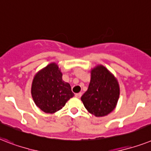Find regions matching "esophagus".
I'll use <instances>...</instances> for the list:
<instances>
[{
    "label": "esophagus",
    "mask_w": 151,
    "mask_h": 151,
    "mask_svg": "<svg viewBox=\"0 0 151 151\" xmlns=\"http://www.w3.org/2000/svg\"><path fill=\"white\" fill-rule=\"evenodd\" d=\"M75 96H76V97H78V98H79V97H81L82 93H76V94H75Z\"/></svg>",
    "instance_id": "34e87169"
}]
</instances>
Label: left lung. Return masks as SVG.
<instances>
[{"instance_id": "1", "label": "left lung", "mask_w": 151, "mask_h": 151, "mask_svg": "<svg viewBox=\"0 0 151 151\" xmlns=\"http://www.w3.org/2000/svg\"><path fill=\"white\" fill-rule=\"evenodd\" d=\"M119 98V86L114 76L102 65L93 68L87 91L81 97L88 111L105 116L114 109Z\"/></svg>"}]
</instances>
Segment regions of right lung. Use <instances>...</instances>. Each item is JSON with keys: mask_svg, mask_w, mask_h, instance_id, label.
I'll list each match as a JSON object with an SVG mask.
<instances>
[{"mask_svg": "<svg viewBox=\"0 0 151 151\" xmlns=\"http://www.w3.org/2000/svg\"><path fill=\"white\" fill-rule=\"evenodd\" d=\"M31 93L36 105L46 113L61 110L74 96L69 84L62 80V73L55 63L48 65L35 76Z\"/></svg>", "mask_w": 151, "mask_h": 151, "instance_id": "right-lung-1", "label": "right lung"}]
</instances>
